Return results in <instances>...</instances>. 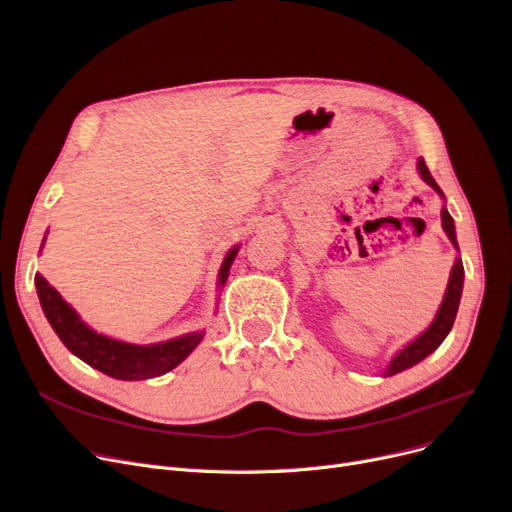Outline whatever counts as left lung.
<instances>
[{"label": "left lung", "mask_w": 512, "mask_h": 512, "mask_svg": "<svg viewBox=\"0 0 512 512\" xmlns=\"http://www.w3.org/2000/svg\"><path fill=\"white\" fill-rule=\"evenodd\" d=\"M419 173L423 177V181L427 185H431L440 196L444 198V191L440 189V185H437L429 173V168L425 164L423 158H419ZM442 225H444V231L446 235L450 237L452 246L458 250V241H456V233H454V221L450 212L444 208L442 210ZM462 277H465V269H462V260L456 258L454 266H452V273H450V281H448V289H446V296H444V302L440 306V310H437L433 323L429 325L427 331H423L415 342H410L400 354L394 356V360L389 362V367L385 369V377L389 375H396L404 369H410L412 364L421 362L425 356H429L437 346H440L446 335L450 333L452 325H454V319H456V312H458V304H460V294H462Z\"/></svg>", "instance_id": "8db88e82"}]
</instances>
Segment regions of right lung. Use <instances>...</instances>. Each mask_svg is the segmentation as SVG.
Instances as JSON below:
<instances>
[{
	"label": "right lung",
	"mask_w": 512,
	"mask_h": 512,
	"mask_svg": "<svg viewBox=\"0 0 512 512\" xmlns=\"http://www.w3.org/2000/svg\"><path fill=\"white\" fill-rule=\"evenodd\" d=\"M237 250L239 248H233L225 256L221 273H218V283L221 285H225L229 277V266L233 264ZM35 285L41 308L47 316V321L54 327L56 335L62 339V344L83 362H87L89 367L102 371L114 379L143 381L160 377L170 369H175L179 362H183L204 337V333H189L152 346L118 342V339L91 331L79 319V314L62 300L58 291L41 275H35Z\"/></svg>",
	"instance_id": "obj_1"
}]
</instances>
